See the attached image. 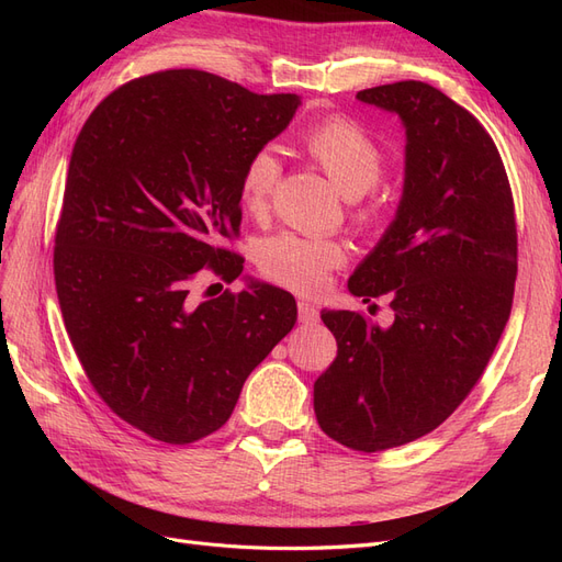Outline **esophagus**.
<instances>
[{
  "instance_id": "34e87169",
  "label": "esophagus",
  "mask_w": 562,
  "mask_h": 562,
  "mask_svg": "<svg viewBox=\"0 0 562 562\" xmlns=\"http://www.w3.org/2000/svg\"><path fill=\"white\" fill-rule=\"evenodd\" d=\"M297 316H300V323H304V326H316L318 323V310L314 307V304L310 302H297Z\"/></svg>"
}]
</instances>
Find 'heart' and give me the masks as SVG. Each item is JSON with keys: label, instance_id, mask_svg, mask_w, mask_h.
Wrapping results in <instances>:
<instances>
[{"label": "heart", "instance_id": "1", "mask_svg": "<svg viewBox=\"0 0 562 562\" xmlns=\"http://www.w3.org/2000/svg\"><path fill=\"white\" fill-rule=\"evenodd\" d=\"M302 147L323 168L333 184L353 203V220L370 225L378 217L375 203L361 196L382 176V149L363 126L347 116H328L314 124L302 138ZM281 176V161L271 149H260L248 159L241 173V201L250 213H265ZM345 262V250L328 239H312L295 232H281L258 250L262 274L279 285L310 293L328 279V271Z\"/></svg>", "mask_w": 562, "mask_h": 562}]
</instances>
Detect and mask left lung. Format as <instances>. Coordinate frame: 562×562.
<instances>
[{
    "label": "left lung",
    "mask_w": 562,
    "mask_h": 562,
    "mask_svg": "<svg viewBox=\"0 0 562 562\" xmlns=\"http://www.w3.org/2000/svg\"><path fill=\"white\" fill-rule=\"evenodd\" d=\"M356 98L405 126L396 217L349 279L363 302L389 295L394 323L321 312L337 356L314 413L337 443L380 452L434 431L481 380L512 314L518 234L502 157L471 112L424 81Z\"/></svg>",
    "instance_id": "left-lung-1"
}]
</instances>
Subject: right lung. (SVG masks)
<instances>
[{
	"mask_svg": "<svg viewBox=\"0 0 562 562\" xmlns=\"http://www.w3.org/2000/svg\"><path fill=\"white\" fill-rule=\"evenodd\" d=\"M297 108L295 93L166 70L112 91L79 131L54 248L65 328L95 394L164 443L223 427L297 321L295 297L269 283L190 297L203 267L241 277L220 239L239 234L248 159Z\"/></svg>",
	"mask_w": 562,
	"mask_h": 562,
	"instance_id": "obj_1",
	"label": "right lung"
}]
</instances>
